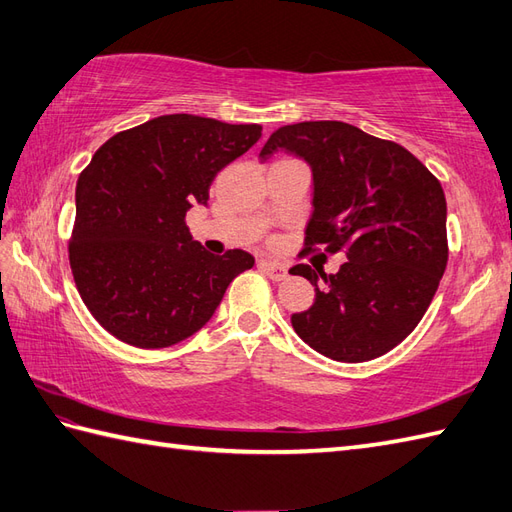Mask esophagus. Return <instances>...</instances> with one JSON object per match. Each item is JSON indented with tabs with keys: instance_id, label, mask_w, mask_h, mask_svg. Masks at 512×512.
I'll return each instance as SVG.
<instances>
[{
	"instance_id": "obj_1",
	"label": "esophagus",
	"mask_w": 512,
	"mask_h": 512,
	"mask_svg": "<svg viewBox=\"0 0 512 512\" xmlns=\"http://www.w3.org/2000/svg\"><path fill=\"white\" fill-rule=\"evenodd\" d=\"M260 269H263L267 276L271 278V280H276V282H280V280H286V276H289V269H286L284 265H280V263H273V260H263V263H260Z\"/></svg>"
}]
</instances>
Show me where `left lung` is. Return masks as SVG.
<instances>
[{
    "label": "left lung",
    "mask_w": 512,
    "mask_h": 512,
    "mask_svg": "<svg viewBox=\"0 0 512 512\" xmlns=\"http://www.w3.org/2000/svg\"><path fill=\"white\" fill-rule=\"evenodd\" d=\"M278 149L313 169L306 252L347 260L336 273L295 265L315 286V304L291 317L299 339L341 363H365L417 328L447 265L441 182L406 147L343 121L278 128L260 158Z\"/></svg>",
    "instance_id": "left-lung-1"
}]
</instances>
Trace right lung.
Returning a JSON list of instances; mask_svg holds the SVG:
<instances>
[{
	"instance_id": "add662e5",
	"label": "right lung",
	"mask_w": 512,
	"mask_h": 512,
	"mask_svg": "<svg viewBox=\"0 0 512 512\" xmlns=\"http://www.w3.org/2000/svg\"><path fill=\"white\" fill-rule=\"evenodd\" d=\"M260 132L258 123L162 115L93 154L76 186L69 265L82 302L115 339L143 350L189 339L254 267L243 249L208 254L184 219Z\"/></svg>"
}]
</instances>
